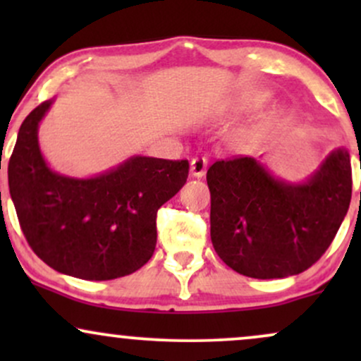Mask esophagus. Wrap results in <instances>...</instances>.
I'll return each mask as SVG.
<instances>
[{"instance_id":"34e87169","label":"esophagus","mask_w":361,"mask_h":361,"mask_svg":"<svg viewBox=\"0 0 361 361\" xmlns=\"http://www.w3.org/2000/svg\"><path fill=\"white\" fill-rule=\"evenodd\" d=\"M207 171V159L205 157H195V159L190 163V173L195 178H202Z\"/></svg>"}]
</instances>
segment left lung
<instances>
[{"label":"left lung","mask_w":361,"mask_h":361,"mask_svg":"<svg viewBox=\"0 0 361 361\" xmlns=\"http://www.w3.org/2000/svg\"><path fill=\"white\" fill-rule=\"evenodd\" d=\"M207 185L219 258L251 279H285L333 243L351 200L350 152L334 149L302 183L273 176L255 157L215 161Z\"/></svg>","instance_id":"obj_1"}]
</instances>
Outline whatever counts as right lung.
<instances>
[{
  "label": "right lung",
  "instance_id": "1",
  "mask_svg": "<svg viewBox=\"0 0 361 361\" xmlns=\"http://www.w3.org/2000/svg\"><path fill=\"white\" fill-rule=\"evenodd\" d=\"M40 103L18 130L8 185L25 238L44 263L82 280H114L139 270L156 247V214L180 192L188 161L132 156L91 178L52 171L39 146Z\"/></svg>",
  "mask_w": 361,
  "mask_h": 361
}]
</instances>
